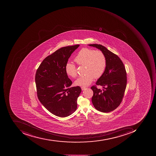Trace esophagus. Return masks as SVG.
Instances as JSON below:
<instances>
[{"instance_id": "1", "label": "esophagus", "mask_w": 156, "mask_h": 156, "mask_svg": "<svg viewBox=\"0 0 156 156\" xmlns=\"http://www.w3.org/2000/svg\"><path fill=\"white\" fill-rule=\"evenodd\" d=\"M81 89H82V90H84L85 89H86V87H82V88H81Z\"/></svg>"}]
</instances>
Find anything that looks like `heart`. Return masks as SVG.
<instances>
[{"label": "heart", "instance_id": "1", "mask_svg": "<svg viewBox=\"0 0 156 156\" xmlns=\"http://www.w3.org/2000/svg\"><path fill=\"white\" fill-rule=\"evenodd\" d=\"M74 61L79 66H84L85 74L76 80L77 86L86 87L90 85L94 78L101 77L105 72L107 66V58L101 50L88 48L80 49L74 58ZM65 70L68 76L73 78L77 76L76 66L71 62L66 65Z\"/></svg>", "mask_w": 156, "mask_h": 156}]
</instances>
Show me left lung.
<instances>
[{"instance_id": "1", "label": "left lung", "mask_w": 156, "mask_h": 156, "mask_svg": "<svg viewBox=\"0 0 156 156\" xmlns=\"http://www.w3.org/2000/svg\"><path fill=\"white\" fill-rule=\"evenodd\" d=\"M89 45L100 49L107 58L105 72L91 89L93 91L92 102L95 108L101 112H109L119 106L124 96L127 83L125 67L118 56L105 46L98 44ZM97 85L103 86V90L98 89Z\"/></svg>"}]
</instances>
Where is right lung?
<instances>
[{"label": "right lung", "instance_id": "obj_1", "mask_svg": "<svg viewBox=\"0 0 156 156\" xmlns=\"http://www.w3.org/2000/svg\"><path fill=\"white\" fill-rule=\"evenodd\" d=\"M79 44L62 47L44 59L35 76L37 96L44 107L60 117L69 116L76 111L77 101L82 90L70 87L71 80L65 70L72 53Z\"/></svg>", "mask_w": 156, "mask_h": 156}]
</instances>
